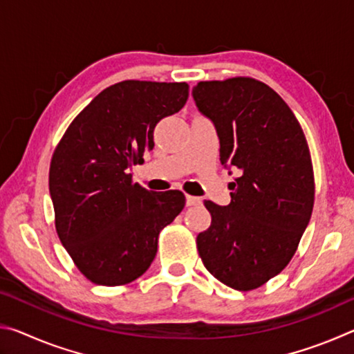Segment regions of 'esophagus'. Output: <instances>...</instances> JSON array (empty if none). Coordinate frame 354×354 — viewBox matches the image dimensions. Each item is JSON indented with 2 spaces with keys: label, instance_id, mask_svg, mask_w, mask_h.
<instances>
[{
  "label": "esophagus",
  "instance_id": "1",
  "mask_svg": "<svg viewBox=\"0 0 354 354\" xmlns=\"http://www.w3.org/2000/svg\"><path fill=\"white\" fill-rule=\"evenodd\" d=\"M201 200L198 196H192V195H185V205L187 206H195V205H200Z\"/></svg>",
  "mask_w": 354,
  "mask_h": 354
}]
</instances>
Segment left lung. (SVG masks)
Returning a JSON list of instances; mask_svg holds the SVG:
<instances>
[{
	"label": "left lung",
	"mask_w": 354,
	"mask_h": 354,
	"mask_svg": "<svg viewBox=\"0 0 354 354\" xmlns=\"http://www.w3.org/2000/svg\"><path fill=\"white\" fill-rule=\"evenodd\" d=\"M192 95L217 129L220 162L237 171L230 205L205 201L212 220L196 248L220 283L253 290L284 270L313 214L306 137L284 100L253 77L201 81Z\"/></svg>",
	"instance_id": "1"
}]
</instances>
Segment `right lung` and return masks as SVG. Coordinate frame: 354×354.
<instances>
[{
	"label": "right lung",
	"instance_id": "right-lung-1",
	"mask_svg": "<svg viewBox=\"0 0 354 354\" xmlns=\"http://www.w3.org/2000/svg\"><path fill=\"white\" fill-rule=\"evenodd\" d=\"M187 98L185 82H117L77 113L57 143L50 164L56 231L93 284L142 277L160 230L183 211V192H148L133 183L131 167L153 149L156 124Z\"/></svg>",
	"mask_w": 354,
	"mask_h": 354
}]
</instances>
